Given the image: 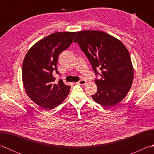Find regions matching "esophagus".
Segmentation results:
<instances>
[{"mask_svg": "<svg viewBox=\"0 0 154 154\" xmlns=\"http://www.w3.org/2000/svg\"><path fill=\"white\" fill-rule=\"evenodd\" d=\"M86 83H87V81L85 80V79H81V80L78 81L77 83L79 84V85H85L86 84Z\"/></svg>", "mask_w": 154, "mask_h": 154, "instance_id": "obj_1", "label": "esophagus"}]
</instances>
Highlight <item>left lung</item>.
<instances>
[{"label": "left lung", "instance_id": "1", "mask_svg": "<svg viewBox=\"0 0 154 154\" xmlns=\"http://www.w3.org/2000/svg\"><path fill=\"white\" fill-rule=\"evenodd\" d=\"M77 42L93 70H101L95 79L97 93L93 99L103 106H113L126 97L131 88L134 68L128 50L121 41L102 31L84 30L77 33Z\"/></svg>", "mask_w": 154, "mask_h": 154}]
</instances>
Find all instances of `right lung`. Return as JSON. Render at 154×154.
I'll return each mask as SVG.
<instances>
[{"mask_svg": "<svg viewBox=\"0 0 154 154\" xmlns=\"http://www.w3.org/2000/svg\"><path fill=\"white\" fill-rule=\"evenodd\" d=\"M77 32H60L36 42L27 52L22 63V77L29 98L45 110H51L66 99L71 86L53 76L58 56L73 42Z\"/></svg>", "mask_w": 154, "mask_h": 154, "instance_id": "1", "label": "right lung"}]
</instances>
